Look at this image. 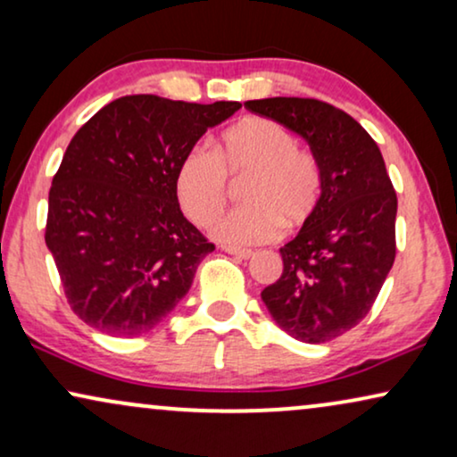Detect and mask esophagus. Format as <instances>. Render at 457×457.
I'll return each mask as SVG.
<instances>
[{"instance_id": "obj_1", "label": "esophagus", "mask_w": 457, "mask_h": 457, "mask_svg": "<svg viewBox=\"0 0 457 457\" xmlns=\"http://www.w3.org/2000/svg\"><path fill=\"white\" fill-rule=\"evenodd\" d=\"M222 249L227 253H233V255H239V258H243V260H247V258H252L253 255V252L252 249H247V247H235V245H222Z\"/></svg>"}]
</instances>
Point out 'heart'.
<instances>
[{"label":"heart","instance_id":"heart-1","mask_svg":"<svg viewBox=\"0 0 457 457\" xmlns=\"http://www.w3.org/2000/svg\"><path fill=\"white\" fill-rule=\"evenodd\" d=\"M241 187V208L228 212L212 233L233 245H255L278 235L280 224L299 228L314 216L322 195L316 158L268 118H245L220 137L214 149L193 147L179 162L174 189L183 212L208 227L227 208L230 183Z\"/></svg>","mask_w":457,"mask_h":457}]
</instances>
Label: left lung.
I'll list each match as a JSON object with an SVG mask.
<instances>
[{
  "mask_svg": "<svg viewBox=\"0 0 457 457\" xmlns=\"http://www.w3.org/2000/svg\"><path fill=\"white\" fill-rule=\"evenodd\" d=\"M245 108L302 135L322 174L320 204L280 247L283 274L262 299L295 339L333 341L364 320L395 262L397 195L385 160L358 120L320 99H252Z\"/></svg>",
  "mask_w": 457,
  "mask_h": 457,
  "instance_id": "left-lung-1",
  "label": "left lung"
}]
</instances>
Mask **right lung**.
<instances>
[{
  "mask_svg": "<svg viewBox=\"0 0 457 457\" xmlns=\"http://www.w3.org/2000/svg\"><path fill=\"white\" fill-rule=\"evenodd\" d=\"M239 108L124 96L77 130L49 189L46 243L80 320L130 339L187 295L214 243L180 212L174 174Z\"/></svg>",
  "mask_w": 457,
  "mask_h": 457,
  "instance_id": "obj_1",
  "label": "right lung"
}]
</instances>
